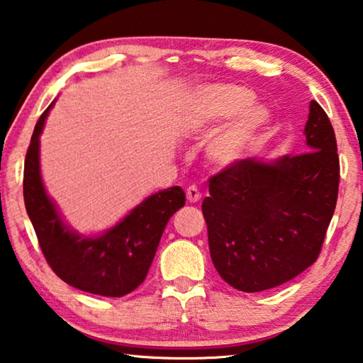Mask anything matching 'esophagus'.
Here are the masks:
<instances>
[{
	"label": "esophagus",
	"instance_id": "1",
	"mask_svg": "<svg viewBox=\"0 0 363 363\" xmlns=\"http://www.w3.org/2000/svg\"><path fill=\"white\" fill-rule=\"evenodd\" d=\"M186 195H187V200L191 203H195V202H199L200 200V191L195 186H191L187 189V192H186Z\"/></svg>",
	"mask_w": 363,
	"mask_h": 363
}]
</instances>
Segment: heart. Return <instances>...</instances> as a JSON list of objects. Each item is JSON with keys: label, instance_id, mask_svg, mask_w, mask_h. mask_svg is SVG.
Masks as SVG:
<instances>
[{"label": "heart", "instance_id": "obj_1", "mask_svg": "<svg viewBox=\"0 0 363 363\" xmlns=\"http://www.w3.org/2000/svg\"><path fill=\"white\" fill-rule=\"evenodd\" d=\"M254 103V91L231 84L210 85L194 95L186 111V125L191 132L210 130L234 118L206 147V158L211 164L229 168L260 140L268 124V113L262 106H252Z\"/></svg>", "mask_w": 363, "mask_h": 363}]
</instances>
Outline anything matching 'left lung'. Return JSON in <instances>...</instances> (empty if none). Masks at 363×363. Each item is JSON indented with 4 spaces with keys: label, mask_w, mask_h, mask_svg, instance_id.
<instances>
[{
    "label": "left lung",
    "mask_w": 363,
    "mask_h": 363,
    "mask_svg": "<svg viewBox=\"0 0 363 363\" xmlns=\"http://www.w3.org/2000/svg\"><path fill=\"white\" fill-rule=\"evenodd\" d=\"M307 150L240 160L210 177L202 211L213 264L238 291L281 286L313 264L336 208L339 157L330 118L310 101Z\"/></svg>",
    "instance_id": "obj_1"
}]
</instances>
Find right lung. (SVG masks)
<instances>
[{
	"label": "right lung",
	"mask_w": 363,
	"mask_h": 363,
	"mask_svg": "<svg viewBox=\"0 0 363 363\" xmlns=\"http://www.w3.org/2000/svg\"><path fill=\"white\" fill-rule=\"evenodd\" d=\"M51 106L37 121L24 164L26 210L40 249L65 283L90 294L123 297L147 278L161 234L186 205V194L174 186L150 195L99 238L74 233L62 223L40 176V134Z\"/></svg>",
	"instance_id": "right-lung-1"
}]
</instances>
